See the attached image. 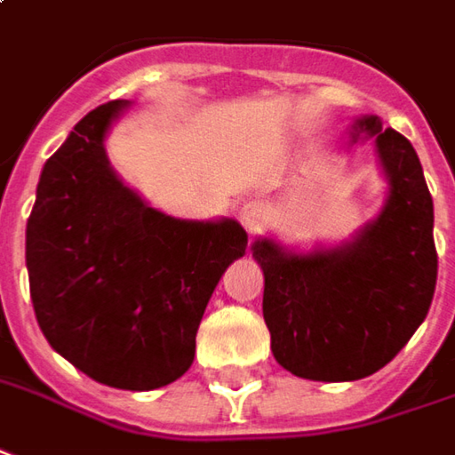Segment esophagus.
Instances as JSON below:
<instances>
[{
	"label": "esophagus",
	"instance_id": "obj_1",
	"mask_svg": "<svg viewBox=\"0 0 455 455\" xmlns=\"http://www.w3.org/2000/svg\"><path fill=\"white\" fill-rule=\"evenodd\" d=\"M267 218H270V207L265 205L263 200H250L240 210V222L248 228V233H255Z\"/></svg>",
	"mask_w": 455,
	"mask_h": 455
}]
</instances>
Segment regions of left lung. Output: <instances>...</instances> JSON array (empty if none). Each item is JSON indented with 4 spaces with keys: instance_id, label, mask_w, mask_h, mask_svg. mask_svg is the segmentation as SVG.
I'll return each mask as SVG.
<instances>
[{
    "instance_id": "8db88e82",
    "label": "left lung",
    "mask_w": 455,
    "mask_h": 455,
    "mask_svg": "<svg viewBox=\"0 0 455 455\" xmlns=\"http://www.w3.org/2000/svg\"><path fill=\"white\" fill-rule=\"evenodd\" d=\"M376 137L388 197L350 240L313 252L252 243L263 267V318L275 361L307 380L373 376L411 340L434 300L438 255L434 200L419 155L376 115L353 122L350 140Z\"/></svg>"
}]
</instances>
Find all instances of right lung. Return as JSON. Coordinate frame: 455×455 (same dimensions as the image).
Wrapping results in <instances>:
<instances>
[{
  "label": "right lung",
  "instance_id": "obj_1",
  "mask_svg": "<svg viewBox=\"0 0 455 455\" xmlns=\"http://www.w3.org/2000/svg\"><path fill=\"white\" fill-rule=\"evenodd\" d=\"M115 100L75 124L42 167L27 220V270L44 338L84 376L122 391L178 380L195 335L248 233L230 218L180 220L149 207L109 167Z\"/></svg>",
  "mask_w": 455,
  "mask_h": 455
}]
</instances>
